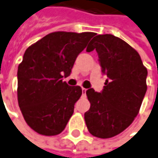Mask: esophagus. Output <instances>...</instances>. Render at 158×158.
<instances>
[{
	"mask_svg": "<svg viewBox=\"0 0 158 158\" xmlns=\"http://www.w3.org/2000/svg\"><path fill=\"white\" fill-rule=\"evenodd\" d=\"M86 91H87V89H84V88H82V95L83 96H86Z\"/></svg>",
	"mask_w": 158,
	"mask_h": 158,
	"instance_id": "34e87169",
	"label": "esophagus"
}]
</instances>
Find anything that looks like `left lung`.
I'll return each instance as SVG.
<instances>
[{
    "label": "left lung",
    "instance_id": "8db88e82",
    "mask_svg": "<svg viewBox=\"0 0 158 158\" xmlns=\"http://www.w3.org/2000/svg\"><path fill=\"white\" fill-rule=\"evenodd\" d=\"M94 50L108 79L102 91H86L90 108L84 118L91 135L109 138L129 127L138 114L147 92L148 69L137 51L114 35H97L87 48L88 52Z\"/></svg>",
    "mask_w": 158,
    "mask_h": 158
}]
</instances>
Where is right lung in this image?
Listing matches in <instances>:
<instances>
[{
  "label": "right lung",
  "mask_w": 158,
  "mask_h": 158,
  "mask_svg": "<svg viewBox=\"0 0 158 158\" xmlns=\"http://www.w3.org/2000/svg\"><path fill=\"white\" fill-rule=\"evenodd\" d=\"M94 32H52L30 46L18 67V102L26 123L37 133H61L74 112L82 89L69 86L79 54Z\"/></svg>",
  "instance_id": "right-lung-1"
}]
</instances>
